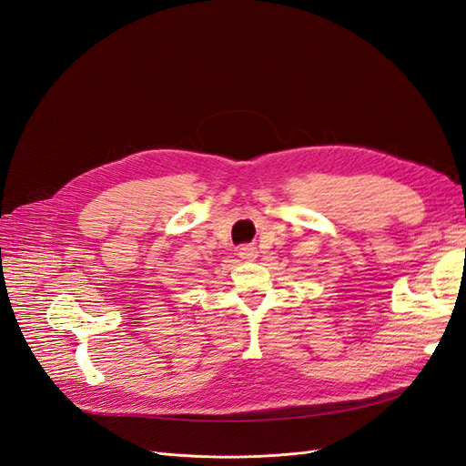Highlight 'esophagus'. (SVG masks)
I'll list each match as a JSON object with an SVG mask.
<instances>
[{
	"instance_id": "34e87169",
	"label": "esophagus",
	"mask_w": 466,
	"mask_h": 466,
	"mask_svg": "<svg viewBox=\"0 0 466 466\" xmlns=\"http://www.w3.org/2000/svg\"><path fill=\"white\" fill-rule=\"evenodd\" d=\"M238 257H241L243 260H255L258 257V250L255 245H241L238 247Z\"/></svg>"
}]
</instances>
